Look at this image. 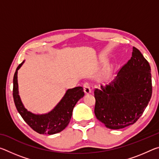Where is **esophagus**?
<instances>
[{
	"instance_id": "obj_1",
	"label": "esophagus",
	"mask_w": 159,
	"mask_h": 159,
	"mask_svg": "<svg viewBox=\"0 0 159 159\" xmlns=\"http://www.w3.org/2000/svg\"><path fill=\"white\" fill-rule=\"evenodd\" d=\"M83 90H84V93L85 94H89L92 92L90 86L88 83H85L84 85H83Z\"/></svg>"
}]
</instances>
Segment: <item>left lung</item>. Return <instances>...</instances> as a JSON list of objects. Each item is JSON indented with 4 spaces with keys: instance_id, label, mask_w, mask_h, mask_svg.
I'll list each match as a JSON object with an SVG mask.
<instances>
[{
    "instance_id": "obj_1",
    "label": "left lung",
    "mask_w": 159,
    "mask_h": 159,
    "mask_svg": "<svg viewBox=\"0 0 159 159\" xmlns=\"http://www.w3.org/2000/svg\"><path fill=\"white\" fill-rule=\"evenodd\" d=\"M152 94L150 65L140 51L133 47L130 60L114 81L95 90V116L109 129L133 125L143 114Z\"/></svg>"
}]
</instances>
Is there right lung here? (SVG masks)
Masks as SVG:
<instances>
[{
  "label": "right lung",
  "instance_id": "right-lung-1",
  "mask_svg": "<svg viewBox=\"0 0 159 159\" xmlns=\"http://www.w3.org/2000/svg\"><path fill=\"white\" fill-rule=\"evenodd\" d=\"M25 61L17 66L13 78V98L16 108L25 121L38 133L53 134L60 133L68 125L75 105L84 96L83 88L76 87L67 90L56 106L45 114H34L28 111L20 98L17 80L18 70Z\"/></svg>",
  "mask_w": 159,
  "mask_h": 159
}]
</instances>
